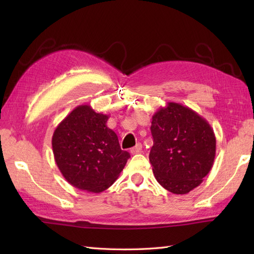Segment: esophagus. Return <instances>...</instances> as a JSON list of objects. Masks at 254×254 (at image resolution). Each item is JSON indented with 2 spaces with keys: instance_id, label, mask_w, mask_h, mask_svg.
Instances as JSON below:
<instances>
[{
  "instance_id": "obj_1",
  "label": "esophagus",
  "mask_w": 254,
  "mask_h": 254,
  "mask_svg": "<svg viewBox=\"0 0 254 254\" xmlns=\"http://www.w3.org/2000/svg\"><path fill=\"white\" fill-rule=\"evenodd\" d=\"M131 154L132 155H134V154H138V153H141L142 152V144L141 143H137L135 146H134L133 148H131Z\"/></svg>"
}]
</instances>
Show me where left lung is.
Listing matches in <instances>:
<instances>
[{"mask_svg": "<svg viewBox=\"0 0 254 254\" xmlns=\"http://www.w3.org/2000/svg\"><path fill=\"white\" fill-rule=\"evenodd\" d=\"M149 153L156 180L174 194H187L203 182L214 164L216 137L191 108L167 102L154 113Z\"/></svg>", "mask_w": 254, "mask_h": 254, "instance_id": "1", "label": "left lung"}]
</instances>
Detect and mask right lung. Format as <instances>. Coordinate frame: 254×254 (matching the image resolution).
<instances>
[{
	"mask_svg": "<svg viewBox=\"0 0 254 254\" xmlns=\"http://www.w3.org/2000/svg\"><path fill=\"white\" fill-rule=\"evenodd\" d=\"M109 116L80 105L58 124L52 149L59 170L69 185L99 193L120 176L130 154L122 150L117 134L107 127Z\"/></svg>",
	"mask_w": 254,
	"mask_h": 254,
	"instance_id": "1",
	"label": "right lung"
}]
</instances>
